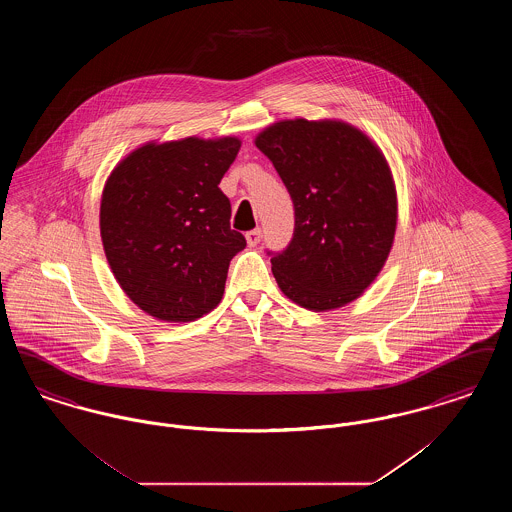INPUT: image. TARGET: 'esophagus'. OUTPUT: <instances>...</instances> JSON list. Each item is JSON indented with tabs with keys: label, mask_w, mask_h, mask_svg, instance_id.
Returning <instances> with one entry per match:
<instances>
[{
	"label": "esophagus",
	"mask_w": 512,
	"mask_h": 512,
	"mask_svg": "<svg viewBox=\"0 0 512 512\" xmlns=\"http://www.w3.org/2000/svg\"><path fill=\"white\" fill-rule=\"evenodd\" d=\"M261 238H263L261 228H253V230H249V232L245 234L247 245H251V247H255V245L259 244V242H261Z\"/></svg>",
	"instance_id": "esophagus-1"
}]
</instances>
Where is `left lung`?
<instances>
[{"label":"left lung","instance_id":"obj_1","mask_svg":"<svg viewBox=\"0 0 512 512\" xmlns=\"http://www.w3.org/2000/svg\"><path fill=\"white\" fill-rule=\"evenodd\" d=\"M293 201L290 244L268 251L272 274L297 305L328 311L357 299L390 255L397 197L390 167L345 122H276L255 140Z\"/></svg>","mask_w":512,"mask_h":512}]
</instances>
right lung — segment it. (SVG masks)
I'll return each mask as SVG.
<instances>
[{"label": "right lung", "instance_id": "add662e5", "mask_svg": "<svg viewBox=\"0 0 512 512\" xmlns=\"http://www.w3.org/2000/svg\"><path fill=\"white\" fill-rule=\"evenodd\" d=\"M240 146L238 138L147 144L109 176L99 211L103 249L147 315L190 322L219 305L230 259L245 247L219 188Z\"/></svg>", "mask_w": 512, "mask_h": 512}]
</instances>
